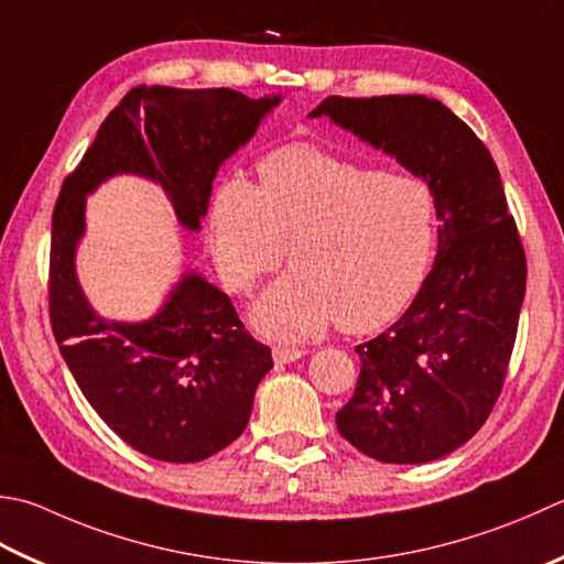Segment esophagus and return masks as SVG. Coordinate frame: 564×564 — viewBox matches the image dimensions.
I'll list each match as a JSON object with an SVG mask.
<instances>
[{"label":"esophagus","instance_id":"esophagus-1","mask_svg":"<svg viewBox=\"0 0 564 564\" xmlns=\"http://www.w3.org/2000/svg\"><path fill=\"white\" fill-rule=\"evenodd\" d=\"M305 355L303 349H291V347H273V361L275 364H291L297 361Z\"/></svg>","mask_w":564,"mask_h":564}]
</instances>
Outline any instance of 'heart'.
Segmentation results:
<instances>
[{
	"label": "heart",
	"mask_w": 564,
	"mask_h": 564,
	"mask_svg": "<svg viewBox=\"0 0 564 564\" xmlns=\"http://www.w3.org/2000/svg\"><path fill=\"white\" fill-rule=\"evenodd\" d=\"M217 269L253 289L285 257V271L251 307L261 333L307 339L339 323L371 333L421 291L437 241V197L413 173H383L307 143L271 151L259 185L227 178L209 203Z\"/></svg>",
	"instance_id": "b5f03b06"
}]
</instances>
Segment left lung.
Masks as SVG:
<instances>
[{"label": "left lung", "instance_id": "8db88e82", "mask_svg": "<svg viewBox=\"0 0 564 564\" xmlns=\"http://www.w3.org/2000/svg\"><path fill=\"white\" fill-rule=\"evenodd\" d=\"M311 117L393 156L433 185L437 257L415 301L357 347L347 443L389 465H423L471 440L499 399L525 295V253L489 149L425 95L327 97Z\"/></svg>", "mask_w": 564, "mask_h": 564}]
</instances>
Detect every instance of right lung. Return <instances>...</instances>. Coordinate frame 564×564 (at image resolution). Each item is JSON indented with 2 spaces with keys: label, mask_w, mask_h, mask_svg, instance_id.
<instances>
[{
  "label": "right lung",
  "mask_w": 564,
  "mask_h": 564,
  "mask_svg": "<svg viewBox=\"0 0 564 564\" xmlns=\"http://www.w3.org/2000/svg\"><path fill=\"white\" fill-rule=\"evenodd\" d=\"M279 102L281 95L251 99L229 87H134L61 187L51 227L53 335L87 403L141 455L187 465L235 443L273 359L229 295L197 271H185L149 319L99 317L75 271L87 195L115 175H141L197 231L219 165Z\"/></svg>",
  "instance_id": "right-lung-1"
}]
</instances>
